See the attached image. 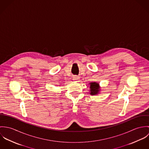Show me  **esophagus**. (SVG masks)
<instances>
[{"label": "esophagus", "instance_id": "esophagus-1", "mask_svg": "<svg viewBox=\"0 0 149 149\" xmlns=\"http://www.w3.org/2000/svg\"><path fill=\"white\" fill-rule=\"evenodd\" d=\"M80 80V77L79 76H74L73 77V80L77 82V81H79V80Z\"/></svg>", "mask_w": 149, "mask_h": 149}]
</instances>
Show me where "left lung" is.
I'll return each instance as SVG.
<instances>
[{
	"label": "left lung",
	"mask_w": 149,
	"mask_h": 149,
	"mask_svg": "<svg viewBox=\"0 0 149 149\" xmlns=\"http://www.w3.org/2000/svg\"><path fill=\"white\" fill-rule=\"evenodd\" d=\"M89 85H90V94L91 95H96L99 93L100 91V87L97 83L92 82L89 83Z\"/></svg>",
	"instance_id": "obj_1"
}]
</instances>
